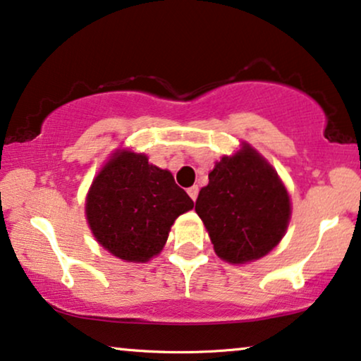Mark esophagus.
<instances>
[{
  "label": "esophagus",
  "instance_id": "esophagus-1",
  "mask_svg": "<svg viewBox=\"0 0 361 361\" xmlns=\"http://www.w3.org/2000/svg\"><path fill=\"white\" fill-rule=\"evenodd\" d=\"M198 193H200L198 186H191V188H188V195L193 201H196V198H198Z\"/></svg>",
  "mask_w": 361,
  "mask_h": 361
}]
</instances>
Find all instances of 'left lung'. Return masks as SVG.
I'll use <instances>...</instances> for the list:
<instances>
[{
    "label": "left lung",
    "instance_id": "left-lung-1",
    "mask_svg": "<svg viewBox=\"0 0 361 361\" xmlns=\"http://www.w3.org/2000/svg\"><path fill=\"white\" fill-rule=\"evenodd\" d=\"M208 178L195 209L214 252L231 264H246L272 251L289 226L290 200L266 158L244 143L216 161Z\"/></svg>",
    "mask_w": 361,
    "mask_h": 361
}]
</instances>
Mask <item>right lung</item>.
<instances>
[{
  "mask_svg": "<svg viewBox=\"0 0 361 361\" xmlns=\"http://www.w3.org/2000/svg\"><path fill=\"white\" fill-rule=\"evenodd\" d=\"M191 208L193 201L170 171L128 150L110 157L85 198L94 238L127 262H147L160 254L175 219Z\"/></svg>",
  "mask_w": 361,
  "mask_h": 361,
  "instance_id": "obj_1",
  "label": "right lung"
}]
</instances>
